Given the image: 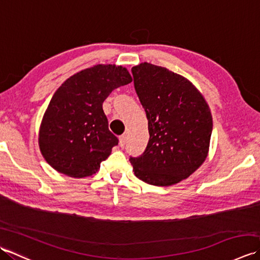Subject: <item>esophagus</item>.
<instances>
[{"mask_svg":"<svg viewBox=\"0 0 260 260\" xmlns=\"http://www.w3.org/2000/svg\"><path fill=\"white\" fill-rule=\"evenodd\" d=\"M126 142H127V135L126 134L121 135L119 137V145H120V147H124L125 144H126Z\"/></svg>","mask_w":260,"mask_h":260,"instance_id":"1","label":"esophagus"}]
</instances>
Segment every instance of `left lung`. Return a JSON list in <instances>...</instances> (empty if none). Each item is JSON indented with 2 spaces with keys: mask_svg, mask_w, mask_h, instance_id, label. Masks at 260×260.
<instances>
[{
  "mask_svg": "<svg viewBox=\"0 0 260 260\" xmlns=\"http://www.w3.org/2000/svg\"><path fill=\"white\" fill-rule=\"evenodd\" d=\"M132 73L150 133L145 152L129 158L134 174L152 185L179 183L208 156L212 133L209 105L190 80L167 68L143 62Z\"/></svg>",
  "mask_w": 260,
  "mask_h": 260,
  "instance_id": "left-lung-1",
  "label": "left lung"
}]
</instances>
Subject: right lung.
<instances>
[{"instance_id":"1","label":"right lung","mask_w":260,"mask_h":260,"mask_svg":"<svg viewBox=\"0 0 260 260\" xmlns=\"http://www.w3.org/2000/svg\"><path fill=\"white\" fill-rule=\"evenodd\" d=\"M126 68L96 64L71 76L53 93L39 131L48 164L71 178L95 174L118 144L108 129L103 103L116 88L132 82Z\"/></svg>"}]
</instances>
